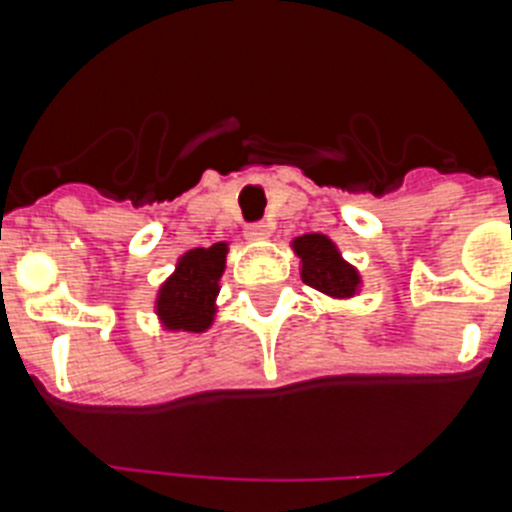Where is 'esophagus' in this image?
Returning <instances> with one entry per match:
<instances>
[{
    "instance_id": "obj_1",
    "label": "esophagus",
    "mask_w": 512,
    "mask_h": 512,
    "mask_svg": "<svg viewBox=\"0 0 512 512\" xmlns=\"http://www.w3.org/2000/svg\"><path fill=\"white\" fill-rule=\"evenodd\" d=\"M246 238L248 241H264V238H269L271 235V225L269 223H251L246 225Z\"/></svg>"
}]
</instances>
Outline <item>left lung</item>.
<instances>
[{"label":"left lung","mask_w":512,"mask_h":512,"mask_svg":"<svg viewBox=\"0 0 512 512\" xmlns=\"http://www.w3.org/2000/svg\"><path fill=\"white\" fill-rule=\"evenodd\" d=\"M292 248L302 259V282L336 300L356 295L361 284L359 271L341 259L336 243L328 235H300L292 241Z\"/></svg>","instance_id":"8db88e82"}]
</instances>
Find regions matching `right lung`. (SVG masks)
<instances>
[{
	"label": "right lung",
	"instance_id": "obj_1",
	"mask_svg": "<svg viewBox=\"0 0 512 512\" xmlns=\"http://www.w3.org/2000/svg\"><path fill=\"white\" fill-rule=\"evenodd\" d=\"M228 243H212L210 248L187 251L176 264V271L161 284L156 312L169 330L202 333L215 320L217 282L225 271Z\"/></svg>",
	"mask_w": 512,
	"mask_h": 512
}]
</instances>
